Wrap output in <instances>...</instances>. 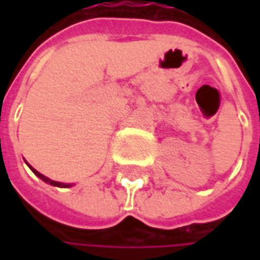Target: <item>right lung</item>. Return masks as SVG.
<instances>
[{"label":"right lung","mask_w":260,"mask_h":260,"mask_svg":"<svg viewBox=\"0 0 260 260\" xmlns=\"http://www.w3.org/2000/svg\"><path fill=\"white\" fill-rule=\"evenodd\" d=\"M27 165H28V164H27ZM28 166H30V165H28ZM30 169H31V171H33V172H35V174L37 175V176H39L40 179H43L45 182H47V184H50V185H53V186H60V188H69V186H72V185H71V184H63V182H56V181H52V179H49L47 176H45V175H42V174H40V172H37V171H36L33 166H30Z\"/></svg>","instance_id":"right-lung-1"}]
</instances>
